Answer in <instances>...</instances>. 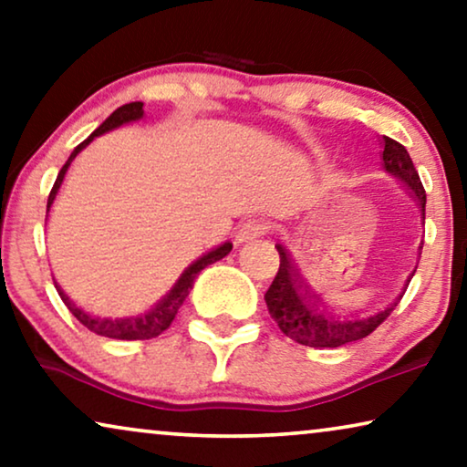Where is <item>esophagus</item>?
<instances>
[{
    "label": "esophagus",
    "instance_id": "34e87169",
    "mask_svg": "<svg viewBox=\"0 0 467 467\" xmlns=\"http://www.w3.org/2000/svg\"><path fill=\"white\" fill-rule=\"evenodd\" d=\"M265 232L267 225L264 221H246L242 223L238 232H235V242H238V244H246V242L259 238V235H264Z\"/></svg>",
    "mask_w": 467,
    "mask_h": 467
}]
</instances>
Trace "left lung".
Here are the masks:
<instances>
[{
  "instance_id": "left-lung-1",
  "label": "left lung",
  "mask_w": 467,
  "mask_h": 467,
  "mask_svg": "<svg viewBox=\"0 0 467 467\" xmlns=\"http://www.w3.org/2000/svg\"><path fill=\"white\" fill-rule=\"evenodd\" d=\"M380 146L382 170L406 184V189L417 197L420 213L425 216V189L420 184L419 171L414 170V163L410 155H408V150L400 142H395V140L387 136L380 138ZM276 248L280 254V267L276 278L272 280L270 289L265 293V304L272 318L278 323L280 331L297 344H304V347L336 348L342 347V344L361 340V337L372 334L391 315L395 306L400 304L401 296H404V291H401L391 302L374 310L337 308L331 299L327 302V299L312 296L308 286L299 278L296 265H293V261L285 248L280 244H276ZM414 272L410 276H414ZM408 283H410V278L406 280V285Z\"/></svg>"
}]
</instances>
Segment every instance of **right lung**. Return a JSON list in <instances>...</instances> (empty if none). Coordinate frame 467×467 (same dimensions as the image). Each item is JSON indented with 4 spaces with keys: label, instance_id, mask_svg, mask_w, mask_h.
<instances>
[{
    "label": "right lung",
    "instance_id": "add662e5",
    "mask_svg": "<svg viewBox=\"0 0 467 467\" xmlns=\"http://www.w3.org/2000/svg\"><path fill=\"white\" fill-rule=\"evenodd\" d=\"M142 117H144V104H142V101H131V104L120 106L110 114V117L104 120V123L98 127V130L91 133V136L85 140V142H80L78 146H76V149L72 150V155H69V159L66 161V165L61 168L59 176H57L55 184H53V191H50V195H48L47 213H50V208H53V202L57 200V193H59L63 178H66L69 165H72L76 155H78L82 149H87V146L91 144L98 136H104V133L117 130V127H120V125L133 123V120H140ZM232 246H234L232 242H223L221 246H216V248H213V251H208L206 254H202V257H197L189 267H184V272L181 274V276H178L174 286H171V289L165 293V296L159 299L155 306H150L149 310L142 312V315L123 317V318L95 317V315H91V312L78 308V306H76L72 299L66 296V291H63L59 285L55 283V286H57V291H59L63 304H66L69 308V312H72V315L78 318V321L85 325L87 329H91L93 334L114 337V340H150V337H157L159 334H163V331L171 325V321H174V317L178 315V308H181V306L184 304V299H187L189 291L193 289L197 274H200L206 265L214 264V261H221L223 257H225V254H229Z\"/></svg>",
    "mask_w": 467,
    "mask_h": 467
}]
</instances>
